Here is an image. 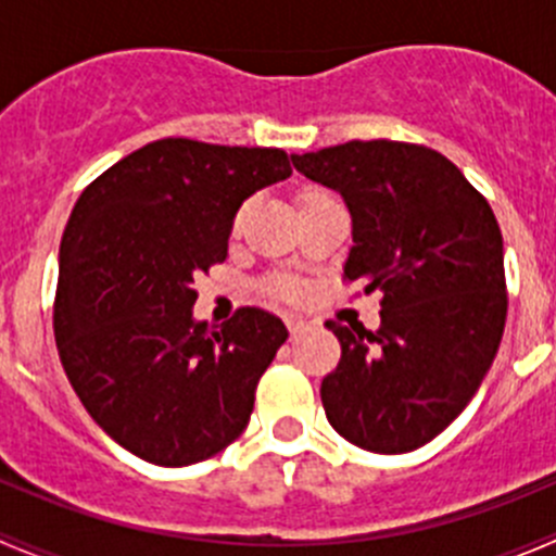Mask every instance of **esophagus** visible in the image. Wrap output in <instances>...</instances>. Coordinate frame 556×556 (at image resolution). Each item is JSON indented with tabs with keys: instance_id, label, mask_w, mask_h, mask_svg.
<instances>
[{
	"instance_id": "1",
	"label": "esophagus",
	"mask_w": 556,
	"mask_h": 556,
	"mask_svg": "<svg viewBox=\"0 0 556 556\" xmlns=\"http://www.w3.org/2000/svg\"><path fill=\"white\" fill-rule=\"evenodd\" d=\"M285 323H288V330H290V336H293V339H299V336L306 330V323L301 317H288Z\"/></svg>"
}]
</instances>
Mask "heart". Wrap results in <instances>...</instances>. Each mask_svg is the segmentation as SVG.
<instances>
[{
  "label": "heart",
  "instance_id": "b5f03b06",
  "mask_svg": "<svg viewBox=\"0 0 556 556\" xmlns=\"http://www.w3.org/2000/svg\"><path fill=\"white\" fill-rule=\"evenodd\" d=\"M242 215H244V212H242ZM242 215L237 217V226L242 223ZM274 293L282 295V299H295V295H299V285H295V282H277V285H274Z\"/></svg>",
  "mask_w": 556,
  "mask_h": 556
}]
</instances>
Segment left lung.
I'll list each match as a JSON object with an SVG mask.
<instances>
[{
    "mask_svg": "<svg viewBox=\"0 0 556 556\" xmlns=\"http://www.w3.org/2000/svg\"><path fill=\"white\" fill-rule=\"evenodd\" d=\"M293 166L350 210L344 279L384 295L377 333L328 323L341 361L319 387L325 417L361 450H419L468 406L501 346V226L465 174L422 144L355 139Z\"/></svg>",
    "mask_w": 556,
    "mask_h": 556,
    "instance_id": "1",
    "label": "left lung"
}]
</instances>
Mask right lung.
<instances>
[{"instance_id":"add662e5","label":"right lung","mask_w":556,"mask_h":556,"mask_svg":"<svg viewBox=\"0 0 556 556\" xmlns=\"http://www.w3.org/2000/svg\"><path fill=\"white\" fill-rule=\"evenodd\" d=\"M290 174L277 148L159 139L80 193L59 250L55 346L123 450L182 468L244 433L288 328L255 306L199 323L193 279L226 261L239 206Z\"/></svg>"}]
</instances>
